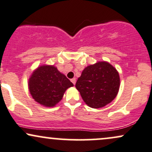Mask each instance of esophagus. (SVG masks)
<instances>
[{"label":"esophagus","mask_w":152,"mask_h":152,"mask_svg":"<svg viewBox=\"0 0 152 152\" xmlns=\"http://www.w3.org/2000/svg\"><path fill=\"white\" fill-rule=\"evenodd\" d=\"M71 82H72L73 83H74V84H75V83H76V78H72V79H71Z\"/></svg>","instance_id":"34e87169"}]
</instances>
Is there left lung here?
<instances>
[{
  "instance_id": "obj_1",
  "label": "left lung",
  "mask_w": 152,
  "mask_h": 152,
  "mask_svg": "<svg viewBox=\"0 0 152 152\" xmlns=\"http://www.w3.org/2000/svg\"><path fill=\"white\" fill-rule=\"evenodd\" d=\"M119 86L118 72L106 61H99L85 68L76 83L83 102L93 109L110 104L117 96Z\"/></svg>"
}]
</instances>
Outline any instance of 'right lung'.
<instances>
[{
  "instance_id": "right-lung-1",
  "label": "right lung",
  "mask_w": 152,
  "mask_h": 152,
  "mask_svg": "<svg viewBox=\"0 0 152 152\" xmlns=\"http://www.w3.org/2000/svg\"><path fill=\"white\" fill-rule=\"evenodd\" d=\"M74 84L53 65H42L33 71L28 79V90L35 102L53 107L61 100L65 91Z\"/></svg>"
}]
</instances>
